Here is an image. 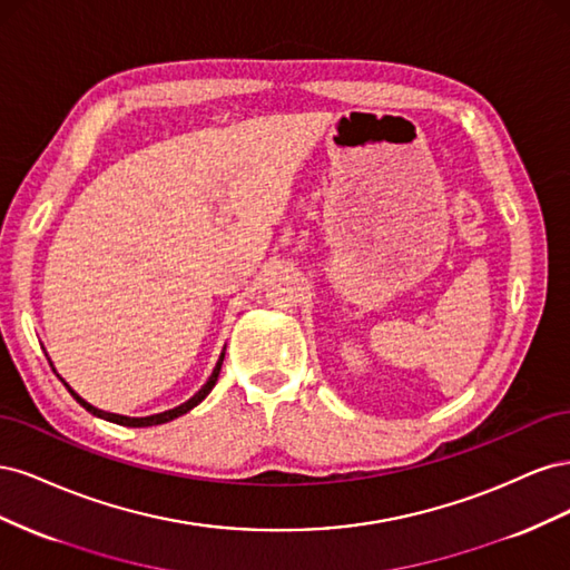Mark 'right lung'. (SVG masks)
Here are the masks:
<instances>
[{
	"instance_id": "add662e5",
	"label": "right lung",
	"mask_w": 570,
	"mask_h": 570,
	"mask_svg": "<svg viewBox=\"0 0 570 570\" xmlns=\"http://www.w3.org/2000/svg\"><path fill=\"white\" fill-rule=\"evenodd\" d=\"M223 356L226 354H220V358H218V364H216V368H214V373H212V377L209 381H206V385L193 396V400H187L185 404H180V406H176V409H170V411H164V413H154V416H147V419H128V416H118V413H109V411H99V409H95V406H90L88 402L85 400H80V396L71 390V394L76 396V402H80L85 409H88L90 413H95V416H99V419H107V421H111V423H118V425H132V428H147V425H161V423H168V421H174V419H178V416H183V413H187L189 409H195L206 394H209L212 390H214V385H216V381H218V373H220V366H223Z\"/></svg>"
}]
</instances>
